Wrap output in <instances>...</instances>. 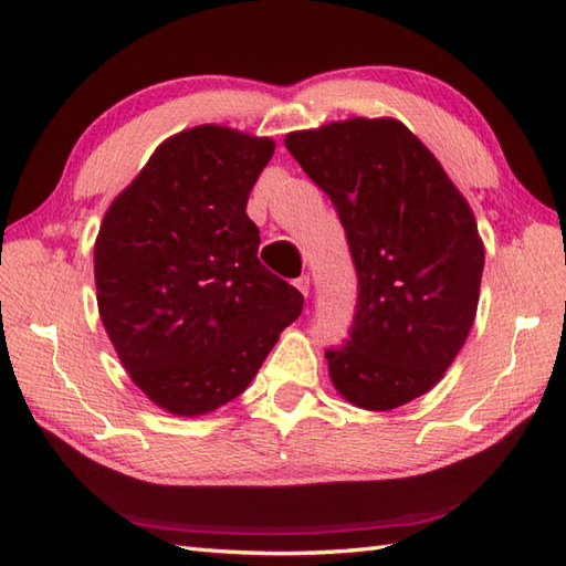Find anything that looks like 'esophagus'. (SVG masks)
Segmentation results:
<instances>
[{
    "label": "esophagus",
    "instance_id": "obj_1",
    "mask_svg": "<svg viewBox=\"0 0 566 566\" xmlns=\"http://www.w3.org/2000/svg\"><path fill=\"white\" fill-rule=\"evenodd\" d=\"M294 286L298 292H302L304 296H308V286H311V280H308V274H302V276H296L294 280Z\"/></svg>",
    "mask_w": 566,
    "mask_h": 566
}]
</instances>
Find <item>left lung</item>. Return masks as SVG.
<instances>
[{
    "mask_svg": "<svg viewBox=\"0 0 566 566\" xmlns=\"http://www.w3.org/2000/svg\"><path fill=\"white\" fill-rule=\"evenodd\" d=\"M284 146L328 195L357 274L347 340L326 350L347 401L389 411L440 381L479 304L484 245L440 163L394 118L296 130Z\"/></svg>",
    "mask_w": 566,
    "mask_h": 566,
    "instance_id": "1",
    "label": "left lung"
}]
</instances>
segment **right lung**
<instances>
[{"label": "right lung", "mask_w": 566, "mask_h": 566, "mask_svg": "<svg viewBox=\"0 0 566 566\" xmlns=\"http://www.w3.org/2000/svg\"><path fill=\"white\" fill-rule=\"evenodd\" d=\"M274 143L226 126L165 140L106 211L94 282L106 333L148 399L179 416L243 394L304 308L258 260L245 207Z\"/></svg>", "instance_id": "obj_1"}]
</instances>
